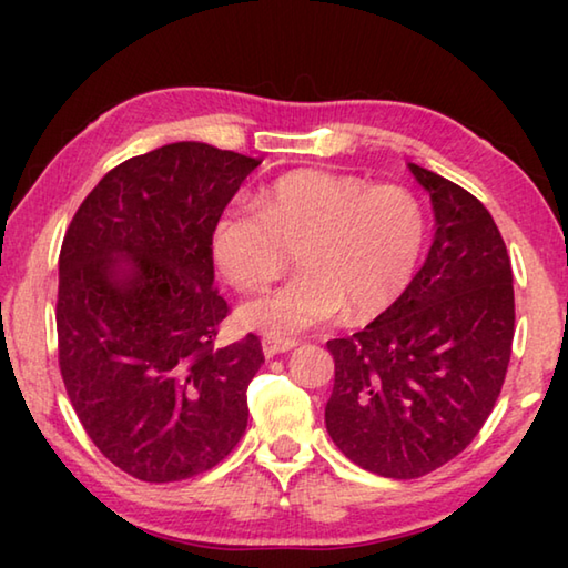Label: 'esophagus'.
Returning a JSON list of instances; mask_svg holds the SVG:
<instances>
[{
	"instance_id": "34e87169",
	"label": "esophagus",
	"mask_w": 568,
	"mask_h": 568,
	"mask_svg": "<svg viewBox=\"0 0 568 568\" xmlns=\"http://www.w3.org/2000/svg\"><path fill=\"white\" fill-rule=\"evenodd\" d=\"M295 345H297V341H293V338H263V353H265V358H273V355L293 351Z\"/></svg>"
}]
</instances>
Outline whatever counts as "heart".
<instances>
[{"label":"heart","instance_id":"obj_1","mask_svg":"<svg viewBox=\"0 0 568 568\" xmlns=\"http://www.w3.org/2000/svg\"><path fill=\"white\" fill-rule=\"evenodd\" d=\"M426 235V213L408 190L297 170L265 185L257 207L233 200L220 210L210 250L240 291L271 281L295 250L301 273L237 307L243 328L285 338L343 311L353 323L390 311L418 273Z\"/></svg>","mask_w":568,"mask_h":568}]
</instances>
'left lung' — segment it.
<instances>
[{
	"mask_svg": "<svg viewBox=\"0 0 568 568\" xmlns=\"http://www.w3.org/2000/svg\"><path fill=\"white\" fill-rule=\"evenodd\" d=\"M408 170L436 217L426 263L390 311L328 341L325 428L353 464L386 478L426 476L476 438L514 341V273L491 213L456 182Z\"/></svg>",
	"mask_w": 568,
	"mask_h": 568,
	"instance_id": "1",
	"label": "left lung"
}]
</instances>
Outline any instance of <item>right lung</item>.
<instances>
[{
	"label": "right lung",
	"mask_w": 568,
	"mask_h": 568,
	"mask_svg": "<svg viewBox=\"0 0 568 568\" xmlns=\"http://www.w3.org/2000/svg\"><path fill=\"white\" fill-rule=\"evenodd\" d=\"M261 158L172 142L122 162L77 210L60 253L57 338L77 418L102 456L170 484L245 434L257 335L215 348L227 303L210 230Z\"/></svg>",
	"instance_id": "right-lung-1"
}]
</instances>
